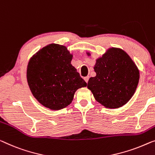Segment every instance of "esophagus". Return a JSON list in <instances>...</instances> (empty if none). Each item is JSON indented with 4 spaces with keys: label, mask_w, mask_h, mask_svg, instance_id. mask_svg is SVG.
Masks as SVG:
<instances>
[{
    "label": "esophagus",
    "mask_w": 155,
    "mask_h": 155,
    "mask_svg": "<svg viewBox=\"0 0 155 155\" xmlns=\"http://www.w3.org/2000/svg\"><path fill=\"white\" fill-rule=\"evenodd\" d=\"M84 80H85V81L86 82V83L88 82V80H89V77H85V78H84Z\"/></svg>",
    "instance_id": "34e87169"
}]
</instances>
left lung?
<instances>
[{
    "label": "left lung",
    "instance_id": "8db88e82",
    "mask_svg": "<svg viewBox=\"0 0 155 155\" xmlns=\"http://www.w3.org/2000/svg\"><path fill=\"white\" fill-rule=\"evenodd\" d=\"M94 70L96 76L90 78L87 88L104 107H121L134 94L139 81V71L123 50L110 48L97 61Z\"/></svg>",
    "mask_w": 155,
    "mask_h": 155
}]
</instances>
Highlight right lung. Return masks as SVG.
I'll return each mask as SVG.
<instances>
[{
  "label": "right lung",
  "mask_w": 155,
  "mask_h": 155,
  "mask_svg": "<svg viewBox=\"0 0 155 155\" xmlns=\"http://www.w3.org/2000/svg\"><path fill=\"white\" fill-rule=\"evenodd\" d=\"M71 58L65 47L51 44L30 60L28 84L33 96L45 107L51 110L66 107L77 90L87 85L71 64Z\"/></svg>",
  "instance_id": "right-lung-1"
}]
</instances>
